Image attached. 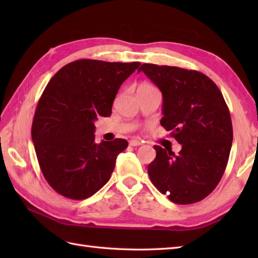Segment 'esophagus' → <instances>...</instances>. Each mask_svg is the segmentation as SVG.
Wrapping results in <instances>:
<instances>
[{"label": "esophagus", "instance_id": "34e87169", "mask_svg": "<svg viewBox=\"0 0 258 258\" xmlns=\"http://www.w3.org/2000/svg\"><path fill=\"white\" fill-rule=\"evenodd\" d=\"M130 145L131 146H140V145H142V142L139 140H131Z\"/></svg>", "mask_w": 258, "mask_h": 258}]
</instances>
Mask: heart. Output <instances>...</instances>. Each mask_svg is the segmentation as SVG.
Returning <instances> with one entry per match:
<instances>
[{
  "mask_svg": "<svg viewBox=\"0 0 258 258\" xmlns=\"http://www.w3.org/2000/svg\"><path fill=\"white\" fill-rule=\"evenodd\" d=\"M152 85L151 84H147V83H143V84H141L139 87H151Z\"/></svg>",
  "mask_w": 258,
  "mask_h": 258,
  "instance_id": "heart-1",
  "label": "heart"
}]
</instances>
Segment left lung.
<instances>
[{
	"instance_id": "8db88e82",
	"label": "left lung",
	"mask_w": 258,
	"mask_h": 258,
	"mask_svg": "<svg viewBox=\"0 0 258 258\" xmlns=\"http://www.w3.org/2000/svg\"><path fill=\"white\" fill-rule=\"evenodd\" d=\"M161 90V125L182 145L178 154L155 145L147 172L155 187L180 205L204 200L215 189L233 142L231 114L222 92L199 71L144 63L139 69Z\"/></svg>"
}]
</instances>
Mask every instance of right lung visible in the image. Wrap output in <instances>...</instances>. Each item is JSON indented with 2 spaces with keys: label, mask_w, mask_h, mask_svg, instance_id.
<instances>
[{
  "label": "right lung",
  "mask_w": 258,
  "mask_h": 258,
  "mask_svg": "<svg viewBox=\"0 0 258 258\" xmlns=\"http://www.w3.org/2000/svg\"><path fill=\"white\" fill-rule=\"evenodd\" d=\"M140 64L78 59L48 82L35 109L32 141L43 176L59 195L85 200L108 182L128 143H95L94 120L112 114L119 86Z\"/></svg>",
  "instance_id": "obj_1"
}]
</instances>
